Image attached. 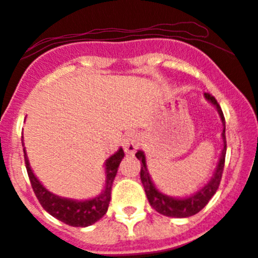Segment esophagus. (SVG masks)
Returning <instances> with one entry per match:
<instances>
[{"label": "esophagus", "mask_w": 258, "mask_h": 258, "mask_svg": "<svg viewBox=\"0 0 258 258\" xmlns=\"http://www.w3.org/2000/svg\"><path fill=\"white\" fill-rule=\"evenodd\" d=\"M140 135L135 131L127 132L123 138V149L127 154H135L137 148L140 147Z\"/></svg>", "instance_id": "34e87169"}]
</instances>
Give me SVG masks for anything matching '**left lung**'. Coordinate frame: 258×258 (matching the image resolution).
Wrapping results in <instances>:
<instances>
[{
    "label": "left lung",
    "instance_id": "left-lung-1",
    "mask_svg": "<svg viewBox=\"0 0 258 258\" xmlns=\"http://www.w3.org/2000/svg\"><path fill=\"white\" fill-rule=\"evenodd\" d=\"M203 97H205V99L208 103H211L212 105L216 107L223 124L222 153H220L219 160H218L213 176L211 177V180H209L203 187H201L200 189H197L196 192H194V194H191L189 196L186 197H172L169 196V195H165L154 185V182H153L151 174H149L148 168H147V159L144 152L137 151V153H136L137 159L142 161V164H141V181H142V185L144 187V191H146L147 198H148L152 207L157 212H159L160 214H163V216L172 218H187L195 216V214H197L201 209L206 207V205H207L209 200L214 196L218 187H219L220 180H222L223 169H224L226 153L225 118L219 104H218V101L216 100V98L212 97L208 93H203Z\"/></svg>",
    "mask_w": 258,
    "mask_h": 258
}]
</instances>
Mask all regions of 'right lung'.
<instances>
[{"label": "right lung", "instance_id": "add662e5", "mask_svg": "<svg viewBox=\"0 0 258 258\" xmlns=\"http://www.w3.org/2000/svg\"><path fill=\"white\" fill-rule=\"evenodd\" d=\"M22 138H23V136H22ZM22 146L24 147L23 140H22ZM23 152L25 166H27V171L29 175L34 194L40 202L42 208L47 213L55 217L56 219L63 222L64 224L77 226V228H86V226L94 224L100 218L104 217V214L107 212V208H109L110 200H111L112 183H114L121 160L124 157L122 148H118V151L115 152L111 157L107 158L104 163V166H105V185H104L100 195L83 201L61 197L50 192L40 182V180L35 176L32 168H30L25 147L23 148Z\"/></svg>", "mask_w": 258, "mask_h": 258}]
</instances>
